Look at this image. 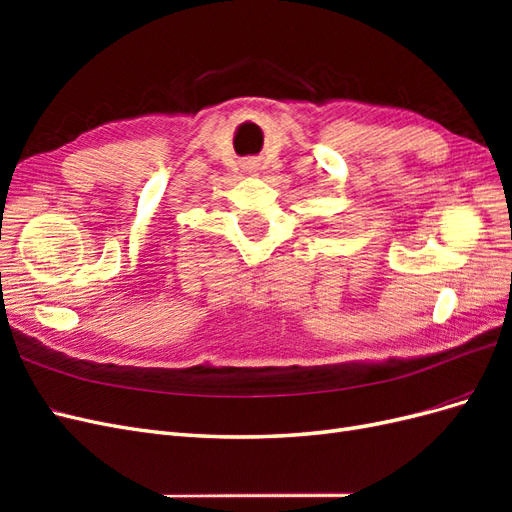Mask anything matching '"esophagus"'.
Masks as SVG:
<instances>
[{
    "label": "esophagus",
    "instance_id": "esophagus-1",
    "mask_svg": "<svg viewBox=\"0 0 512 512\" xmlns=\"http://www.w3.org/2000/svg\"><path fill=\"white\" fill-rule=\"evenodd\" d=\"M243 168H245V170H254V162H252V160H247V162H243Z\"/></svg>",
    "mask_w": 512,
    "mask_h": 512
}]
</instances>
